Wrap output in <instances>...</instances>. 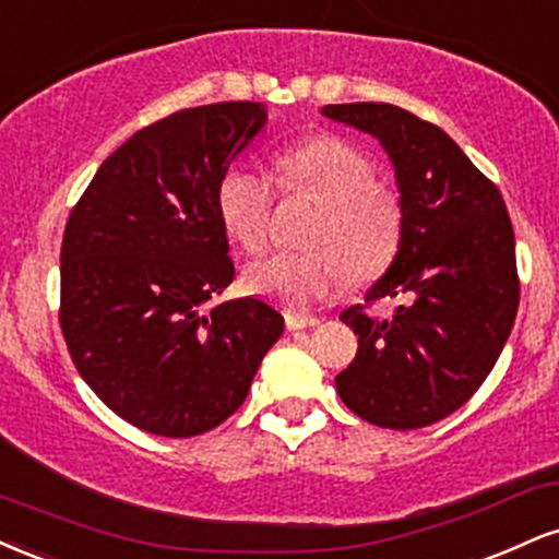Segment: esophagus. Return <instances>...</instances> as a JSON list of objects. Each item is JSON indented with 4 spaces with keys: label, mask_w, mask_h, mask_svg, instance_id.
Returning a JSON list of instances; mask_svg holds the SVG:
<instances>
[{
    "label": "esophagus",
    "mask_w": 559,
    "mask_h": 559,
    "mask_svg": "<svg viewBox=\"0 0 559 559\" xmlns=\"http://www.w3.org/2000/svg\"><path fill=\"white\" fill-rule=\"evenodd\" d=\"M317 324H319L317 317H306V313H293V311L285 313V326L290 332L308 330V326H317Z\"/></svg>",
    "instance_id": "esophagus-1"
}]
</instances>
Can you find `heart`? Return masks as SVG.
<instances>
[{
  "label": "heart",
  "mask_w": 559,
  "mask_h": 559,
  "mask_svg": "<svg viewBox=\"0 0 559 559\" xmlns=\"http://www.w3.org/2000/svg\"><path fill=\"white\" fill-rule=\"evenodd\" d=\"M282 186L308 190L324 201L313 242L321 251H277L246 269V287L290 308H308L337 290L347 266L373 277L395 259L403 238V206L379 186L371 156L337 135H313L280 156ZM274 182L255 167L227 169L216 206L229 238L246 251H261L269 238Z\"/></svg>",
  "instance_id": "obj_1"
}]
</instances>
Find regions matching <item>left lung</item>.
I'll return each mask as SVG.
<instances>
[{
    "instance_id": "obj_1",
    "label": "left lung",
    "mask_w": 559,
    "mask_h": 559,
    "mask_svg": "<svg viewBox=\"0 0 559 559\" xmlns=\"http://www.w3.org/2000/svg\"><path fill=\"white\" fill-rule=\"evenodd\" d=\"M321 115L369 133L395 167L403 238L366 304L340 319L358 353L337 373L340 397L384 429H421L455 413L495 369L518 313L515 235L500 190L437 124L392 107L326 104Z\"/></svg>"
}]
</instances>
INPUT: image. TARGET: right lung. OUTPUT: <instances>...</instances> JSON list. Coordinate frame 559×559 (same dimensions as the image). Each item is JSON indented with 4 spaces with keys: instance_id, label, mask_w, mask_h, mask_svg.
Instances as JSON below:
<instances>
[{
    "instance_id": "obj_1",
    "label": "right lung",
    "mask_w": 559,
    "mask_h": 559,
    "mask_svg": "<svg viewBox=\"0 0 559 559\" xmlns=\"http://www.w3.org/2000/svg\"><path fill=\"white\" fill-rule=\"evenodd\" d=\"M266 124L259 102L175 111L104 159L62 238L72 364L107 408L195 437L246 400L285 319L259 298L212 304L235 277L219 182Z\"/></svg>"
}]
</instances>
